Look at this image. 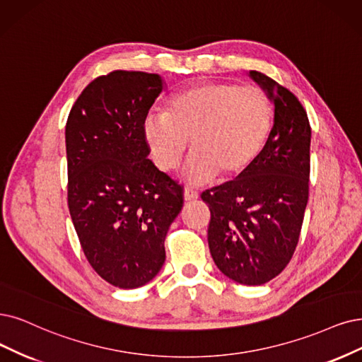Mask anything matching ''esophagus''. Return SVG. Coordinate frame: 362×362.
<instances>
[{"label": "esophagus", "instance_id": "34e87169", "mask_svg": "<svg viewBox=\"0 0 362 362\" xmlns=\"http://www.w3.org/2000/svg\"><path fill=\"white\" fill-rule=\"evenodd\" d=\"M183 197H185V202H194V199L198 198V192L192 188H185Z\"/></svg>", "mask_w": 362, "mask_h": 362}]
</instances>
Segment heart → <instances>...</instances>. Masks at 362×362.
<instances>
[{
    "label": "heart",
    "instance_id": "heart-1",
    "mask_svg": "<svg viewBox=\"0 0 362 362\" xmlns=\"http://www.w3.org/2000/svg\"><path fill=\"white\" fill-rule=\"evenodd\" d=\"M272 100L258 88L234 82H204L176 93L164 112L149 113L143 136L155 164L176 168L188 147L185 165L191 183L243 176L262 155L273 129Z\"/></svg>",
    "mask_w": 362,
    "mask_h": 362
}]
</instances>
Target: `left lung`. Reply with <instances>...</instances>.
Wrapping results in <instances>:
<instances>
[{"label": "left lung", "instance_id": "left-lung-1", "mask_svg": "<svg viewBox=\"0 0 362 362\" xmlns=\"http://www.w3.org/2000/svg\"><path fill=\"white\" fill-rule=\"evenodd\" d=\"M250 77L274 103V125L259 159L243 176L202 194L207 240L218 269L242 285L284 272L298 245L309 199L312 129L293 93L259 71Z\"/></svg>", "mask_w": 362, "mask_h": 362}]
</instances>
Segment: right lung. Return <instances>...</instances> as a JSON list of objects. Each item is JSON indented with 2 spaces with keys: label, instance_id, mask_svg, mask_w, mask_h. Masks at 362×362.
Returning a JSON list of instances; mask_svg holds the SVG:
<instances>
[{
  "label": "right lung",
  "instance_id": "add662e5",
  "mask_svg": "<svg viewBox=\"0 0 362 362\" xmlns=\"http://www.w3.org/2000/svg\"><path fill=\"white\" fill-rule=\"evenodd\" d=\"M163 90L158 74L116 70L83 89L65 125L66 199L93 270L116 288L146 285L165 261L183 188L152 160L143 122Z\"/></svg>",
  "mask_w": 362,
  "mask_h": 362
}]
</instances>
